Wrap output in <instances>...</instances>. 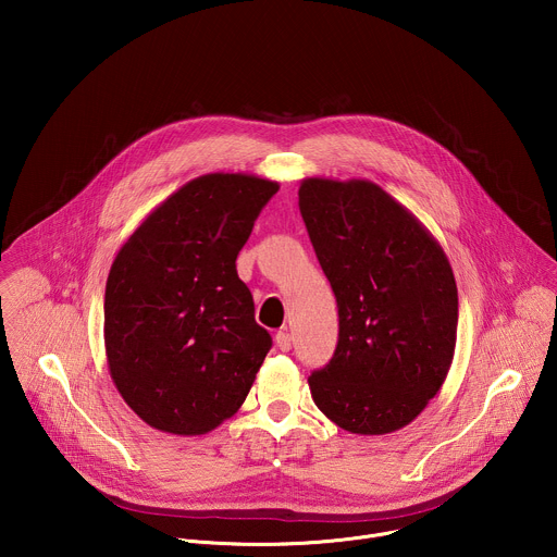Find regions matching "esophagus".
<instances>
[{"label":"esophagus","instance_id":"1","mask_svg":"<svg viewBox=\"0 0 557 557\" xmlns=\"http://www.w3.org/2000/svg\"><path fill=\"white\" fill-rule=\"evenodd\" d=\"M290 335L286 333V331H280L277 335H275V344H277V348L282 350V352H288L290 350Z\"/></svg>","mask_w":557,"mask_h":557}]
</instances>
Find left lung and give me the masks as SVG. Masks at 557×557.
Masks as SVG:
<instances>
[{
    "label": "left lung",
    "mask_w": 557,
    "mask_h": 557,
    "mask_svg": "<svg viewBox=\"0 0 557 557\" xmlns=\"http://www.w3.org/2000/svg\"><path fill=\"white\" fill-rule=\"evenodd\" d=\"M299 211L339 308L335 355L308 376L312 401L352 434L401 430L454 359L451 264L417 215L370 181L306 178Z\"/></svg>",
    "instance_id": "8db88e82"
}]
</instances>
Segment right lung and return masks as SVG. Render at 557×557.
Returning a JSON list of instances; mask_svg holds the SVG:
<instances>
[{
  "instance_id": "1",
  "label": "right lung",
  "mask_w": 557,
  "mask_h": 557,
  "mask_svg": "<svg viewBox=\"0 0 557 557\" xmlns=\"http://www.w3.org/2000/svg\"><path fill=\"white\" fill-rule=\"evenodd\" d=\"M280 185L205 174L158 205L106 284V357L125 404L153 430L200 436L245 404L271 348L235 260Z\"/></svg>"
}]
</instances>
